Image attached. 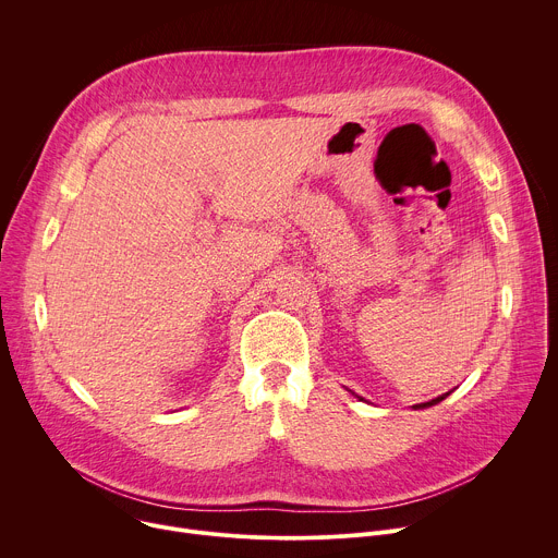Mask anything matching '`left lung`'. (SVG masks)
I'll return each mask as SVG.
<instances>
[{"label": "left lung", "mask_w": 558, "mask_h": 558, "mask_svg": "<svg viewBox=\"0 0 558 558\" xmlns=\"http://www.w3.org/2000/svg\"><path fill=\"white\" fill-rule=\"evenodd\" d=\"M448 395V392H446ZM446 395H439V397H435V400H430V402H424V404H417L415 409H428V407H435V404H439L441 400H446Z\"/></svg>", "instance_id": "8db88e82"}]
</instances>
